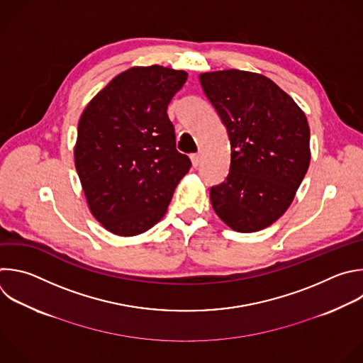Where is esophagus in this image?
<instances>
[{
  "label": "esophagus",
  "instance_id": "esophagus-1",
  "mask_svg": "<svg viewBox=\"0 0 363 363\" xmlns=\"http://www.w3.org/2000/svg\"><path fill=\"white\" fill-rule=\"evenodd\" d=\"M191 162H192V167L196 168L199 164H201V154H194L191 157Z\"/></svg>",
  "mask_w": 363,
  "mask_h": 363
}]
</instances>
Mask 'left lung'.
Returning a JSON list of instances; mask_svg holds the SVG:
<instances>
[{
  "instance_id": "8db88e82",
  "label": "left lung",
  "mask_w": 363,
  "mask_h": 363,
  "mask_svg": "<svg viewBox=\"0 0 363 363\" xmlns=\"http://www.w3.org/2000/svg\"><path fill=\"white\" fill-rule=\"evenodd\" d=\"M230 143L226 181L211 203L236 232H257L291 206L309 168V125L299 105L262 74L223 69L199 74Z\"/></svg>"
}]
</instances>
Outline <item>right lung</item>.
I'll return each mask as SVG.
<instances>
[{"instance_id":"obj_1","label":"right lung","mask_w":363,"mask_h":363,"mask_svg":"<svg viewBox=\"0 0 363 363\" xmlns=\"http://www.w3.org/2000/svg\"><path fill=\"white\" fill-rule=\"evenodd\" d=\"M186 78L162 65L131 67L81 113L75 168L92 216L113 235L135 236L158 223L191 168L167 113Z\"/></svg>"}]
</instances>
